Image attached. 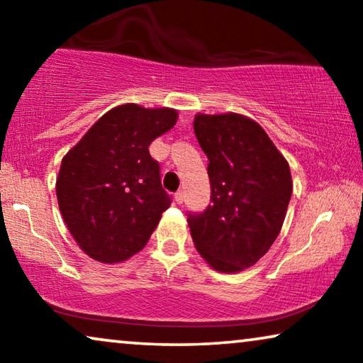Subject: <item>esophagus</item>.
Instances as JSON below:
<instances>
[{"instance_id":"obj_1","label":"esophagus","mask_w":363,"mask_h":363,"mask_svg":"<svg viewBox=\"0 0 363 363\" xmlns=\"http://www.w3.org/2000/svg\"><path fill=\"white\" fill-rule=\"evenodd\" d=\"M183 200H185V193H183L182 190L175 193V201L178 203V205H182Z\"/></svg>"}]
</instances>
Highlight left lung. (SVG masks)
I'll use <instances>...</instances> for the list:
<instances>
[{"label":"left lung","instance_id":"1","mask_svg":"<svg viewBox=\"0 0 363 363\" xmlns=\"http://www.w3.org/2000/svg\"><path fill=\"white\" fill-rule=\"evenodd\" d=\"M193 128L211 185V205L188 215L193 242L213 269L240 272L279 235L292 193L289 163L264 128L240 113H196Z\"/></svg>","mask_w":363,"mask_h":363}]
</instances>
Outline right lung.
Wrapping results in <instances>:
<instances>
[{
  "label": "right lung",
  "instance_id": "obj_1",
  "mask_svg": "<svg viewBox=\"0 0 363 363\" xmlns=\"http://www.w3.org/2000/svg\"><path fill=\"white\" fill-rule=\"evenodd\" d=\"M177 118L175 108L123 104L104 113L62 158L59 210L92 259L113 264L143 250L170 206L148 147Z\"/></svg>",
  "mask_w": 363,
  "mask_h": 363
}]
</instances>
